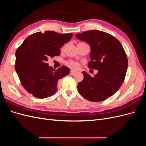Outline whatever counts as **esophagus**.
<instances>
[{"label":"esophagus","mask_w":146,"mask_h":146,"mask_svg":"<svg viewBox=\"0 0 146 146\" xmlns=\"http://www.w3.org/2000/svg\"><path fill=\"white\" fill-rule=\"evenodd\" d=\"M76 72L74 71V70H70V74L72 75V76H74V74H76Z\"/></svg>","instance_id":"1"}]
</instances>
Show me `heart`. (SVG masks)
Returning <instances> with one entry per match:
<instances>
[{
  "mask_svg": "<svg viewBox=\"0 0 146 146\" xmlns=\"http://www.w3.org/2000/svg\"><path fill=\"white\" fill-rule=\"evenodd\" d=\"M66 65L68 66V67L70 69H74V70H77L80 68V64L78 62L76 61H72V60H69L66 61L65 63Z\"/></svg>",
  "mask_w": 146,
  "mask_h": 146,
  "instance_id": "b5f03b06",
  "label": "heart"
}]
</instances>
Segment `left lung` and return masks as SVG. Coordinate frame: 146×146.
Wrapping results in <instances>:
<instances>
[{
    "label": "left lung",
    "mask_w": 146,
    "mask_h": 146,
    "mask_svg": "<svg viewBox=\"0 0 146 146\" xmlns=\"http://www.w3.org/2000/svg\"><path fill=\"white\" fill-rule=\"evenodd\" d=\"M76 36L90 44L91 60L88 66L98 70L94 77L82 72L83 80L77 85L79 93L91 102L107 99L121 86L127 72V56L121 43L111 35L96 30Z\"/></svg>",
    "instance_id": "8db88e82"
}]
</instances>
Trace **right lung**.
<instances>
[{"label": "right lung", "mask_w": 146, "mask_h": 146, "mask_svg": "<svg viewBox=\"0 0 146 146\" xmlns=\"http://www.w3.org/2000/svg\"><path fill=\"white\" fill-rule=\"evenodd\" d=\"M72 36V33L39 32L30 35L17 48L15 69L22 85L35 98L44 99L55 94L59 80L69 74L66 66L55 70L47 61L49 57L60 55V48Z\"/></svg>", "instance_id": "right-lung-1"}]
</instances>
